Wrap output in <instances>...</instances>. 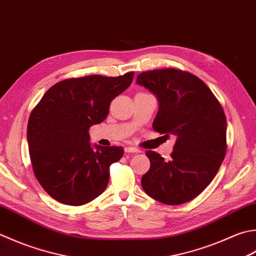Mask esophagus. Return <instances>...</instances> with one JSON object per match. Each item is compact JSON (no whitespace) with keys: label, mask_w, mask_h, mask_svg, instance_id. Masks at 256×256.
Here are the masks:
<instances>
[{"label":"esophagus","mask_w":256,"mask_h":256,"mask_svg":"<svg viewBox=\"0 0 256 256\" xmlns=\"http://www.w3.org/2000/svg\"><path fill=\"white\" fill-rule=\"evenodd\" d=\"M125 152L126 153H140L141 152V150H138L134 146H126L125 148Z\"/></svg>","instance_id":"obj_1"}]
</instances>
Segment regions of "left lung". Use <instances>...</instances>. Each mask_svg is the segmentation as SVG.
<instances>
[{
  "mask_svg": "<svg viewBox=\"0 0 256 256\" xmlns=\"http://www.w3.org/2000/svg\"><path fill=\"white\" fill-rule=\"evenodd\" d=\"M136 83L160 102L154 131L178 138L170 161L154 151L145 153L151 166L142 176V188L163 204L186 203L213 181L226 154L222 105L201 78L182 70L142 72Z\"/></svg>",
  "mask_w": 256,
  "mask_h": 256,
  "instance_id": "left-lung-1",
  "label": "left lung"
}]
</instances>
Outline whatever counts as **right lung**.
I'll return each mask as SVG.
<instances>
[{"label":"right lung","mask_w":256,"mask_h":256,"mask_svg":"<svg viewBox=\"0 0 256 256\" xmlns=\"http://www.w3.org/2000/svg\"><path fill=\"white\" fill-rule=\"evenodd\" d=\"M134 72L116 78L88 75L63 80L35 105L28 123V143L35 178L58 202L78 206L101 195L110 166L122 146L93 150L88 130L106 118L112 100L133 81Z\"/></svg>","instance_id":"obj_1"}]
</instances>
